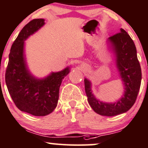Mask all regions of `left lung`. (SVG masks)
<instances>
[{"instance_id": "8db88e82", "label": "left lung", "mask_w": 148, "mask_h": 148, "mask_svg": "<svg viewBox=\"0 0 148 148\" xmlns=\"http://www.w3.org/2000/svg\"><path fill=\"white\" fill-rule=\"evenodd\" d=\"M108 41L124 86L122 95L114 103L102 101L92 92V83L88 79H84V84L88 102L94 112L103 116H113L132 108L140 89L142 74L136 45L124 29H120L119 33L108 38Z\"/></svg>"}]
</instances>
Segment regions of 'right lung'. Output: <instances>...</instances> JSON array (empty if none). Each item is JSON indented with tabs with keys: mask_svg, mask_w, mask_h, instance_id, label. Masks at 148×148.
Listing matches in <instances>:
<instances>
[{
	"mask_svg": "<svg viewBox=\"0 0 148 148\" xmlns=\"http://www.w3.org/2000/svg\"><path fill=\"white\" fill-rule=\"evenodd\" d=\"M44 25V19H35L24 26L11 47L5 73L8 92L17 108L38 116L49 114L56 109L60 87L71 69L68 66L43 78L31 72L26 58L25 41Z\"/></svg>",
	"mask_w": 148,
	"mask_h": 148,
	"instance_id": "add662e5",
	"label": "right lung"
}]
</instances>
